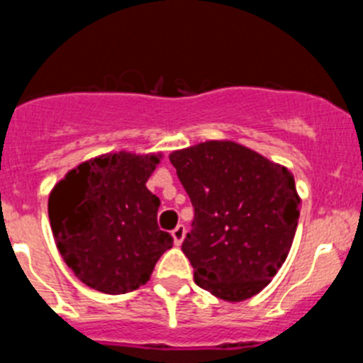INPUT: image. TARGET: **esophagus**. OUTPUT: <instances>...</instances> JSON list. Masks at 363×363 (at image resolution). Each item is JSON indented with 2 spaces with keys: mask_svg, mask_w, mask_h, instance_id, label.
Returning a JSON list of instances; mask_svg holds the SVG:
<instances>
[{
  "mask_svg": "<svg viewBox=\"0 0 363 363\" xmlns=\"http://www.w3.org/2000/svg\"><path fill=\"white\" fill-rule=\"evenodd\" d=\"M185 233H187V229H185V225H182V223L172 229V240H174L176 245H182V242H184L185 238Z\"/></svg>",
  "mask_w": 363,
  "mask_h": 363,
  "instance_id": "esophagus-1",
  "label": "esophagus"
}]
</instances>
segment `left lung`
Wrapping results in <instances>:
<instances>
[{"label":"left lung","mask_w":363,"mask_h":363,"mask_svg":"<svg viewBox=\"0 0 363 363\" xmlns=\"http://www.w3.org/2000/svg\"><path fill=\"white\" fill-rule=\"evenodd\" d=\"M169 160L194 207L182 245L194 281L225 301L258 294L293 245L301 201L293 172L230 140L174 150Z\"/></svg>","instance_id":"8db88e82"}]
</instances>
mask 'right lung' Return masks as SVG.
<instances>
[{
    "instance_id": "1",
    "label": "right lung",
    "mask_w": 363,
    "mask_h": 363,
    "mask_svg": "<svg viewBox=\"0 0 363 363\" xmlns=\"http://www.w3.org/2000/svg\"><path fill=\"white\" fill-rule=\"evenodd\" d=\"M158 154L120 150L86 160L63 176L49 196L54 242L67 267L86 287L125 294L149 281L172 238L160 230V198L147 179Z\"/></svg>"
}]
</instances>
